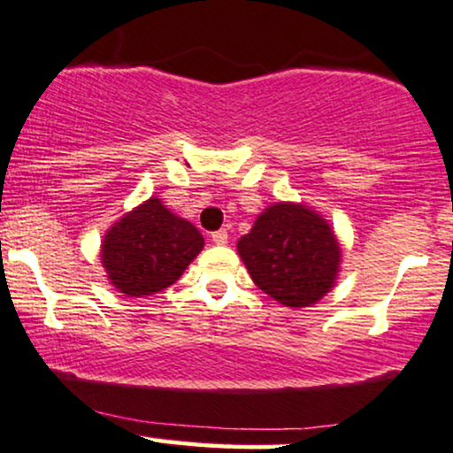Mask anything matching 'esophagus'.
<instances>
[{"label":"esophagus","mask_w":453,"mask_h":453,"mask_svg":"<svg viewBox=\"0 0 453 453\" xmlns=\"http://www.w3.org/2000/svg\"><path fill=\"white\" fill-rule=\"evenodd\" d=\"M212 242L215 244H226L227 242V232L226 230H217V232H212Z\"/></svg>","instance_id":"34e87169"}]
</instances>
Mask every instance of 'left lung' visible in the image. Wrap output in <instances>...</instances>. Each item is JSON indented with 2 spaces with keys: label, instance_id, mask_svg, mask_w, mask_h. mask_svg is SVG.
I'll return each mask as SVG.
<instances>
[{
  "label": "left lung",
  "instance_id": "8db88e82",
  "mask_svg": "<svg viewBox=\"0 0 453 453\" xmlns=\"http://www.w3.org/2000/svg\"><path fill=\"white\" fill-rule=\"evenodd\" d=\"M236 249L253 283L292 309L315 304L339 277L341 244L334 230L304 204L268 206Z\"/></svg>",
  "mask_w": 453,
  "mask_h": 453
}]
</instances>
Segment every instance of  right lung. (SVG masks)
I'll return each mask as SVG.
<instances>
[{
    "instance_id": "obj_1",
    "label": "right lung",
    "mask_w": 453,
    "mask_h": 453,
    "mask_svg": "<svg viewBox=\"0 0 453 453\" xmlns=\"http://www.w3.org/2000/svg\"><path fill=\"white\" fill-rule=\"evenodd\" d=\"M202 247L194 223L149 197L106 232L100 257L114 289L144 298L176 283Z\"/></svg>"
}]
</instances>
